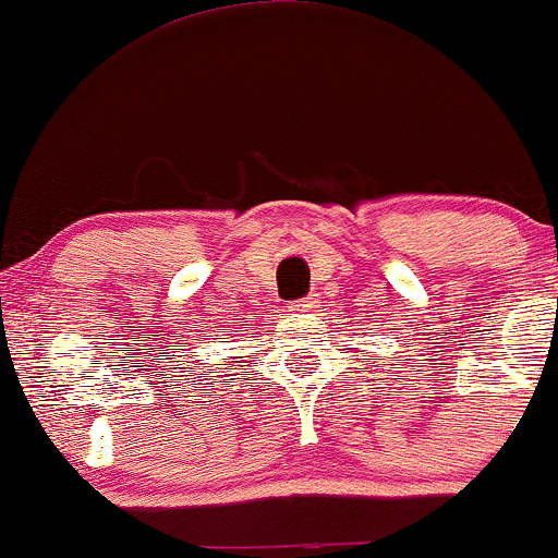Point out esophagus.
Listing matches in <instances>:
<instances>
[{
  "instance_id": "esophagus-1",
  "label": "esophagus",
  "mask_w": 558,
  "mask_h": 558,
  "mask_svg": "<svg viewBox=\"0 0 558 558\" xmlns=\"http://www.w3.org/2000/svg\"><path fill=\"white\" fill-rule=\"evenodd\" d=\"M317 306V301L312 299V296H306V299H299V301H293L291 306H288V310L291 312H301V315H304V312H312Z\"/></svg>"
}]
</instances>
